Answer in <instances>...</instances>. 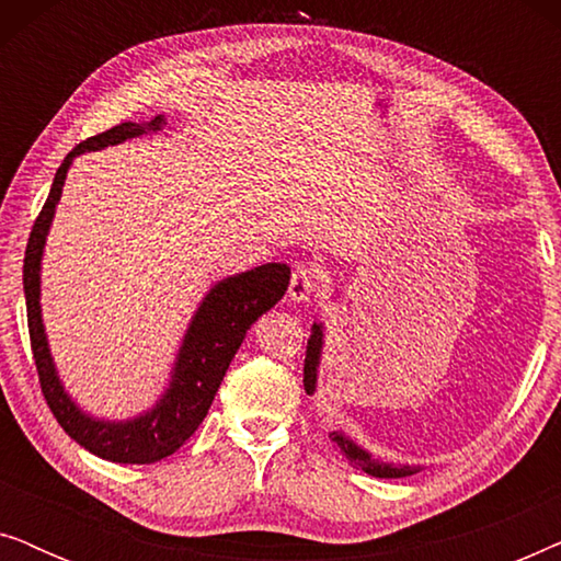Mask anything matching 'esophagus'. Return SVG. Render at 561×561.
<instances>
[{
  "instance_id": "34e87169",
  "label": "esophagus",
  "mask_w": 561,
  "mask_h": 561,
  "mask_svg": "<svg viewBox=\"0 0 561 561\" xmlns=\"http://www.w3.org/2000/svg\"><path fill=\"white\" fill-rule=\"evenodd\" d=\"M317 288H319V280H317V273H313V267L296 265L294 275H290V286H288L290 301H296V304L309 301Z\"/></svg>"
}]
</instances>
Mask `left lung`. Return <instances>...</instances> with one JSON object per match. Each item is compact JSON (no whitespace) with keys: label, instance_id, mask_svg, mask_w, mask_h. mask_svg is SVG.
<instances>
[{"label":"left lung","instance_id":"8db88e82","mask_svg":"<svg viewBox=\"0 0 561 561\" xmlns=\"http://www.w3.org/2000/svg\"><path fill=\"white\" fill-rule=\"evenodd\" d=\"M319 357H321V327L313 324V332L309 336V347H306V359H304V388H306V393H313V388H317ZM329 436H332L334 447L340 449L352 465L359 467V470L367 472V474H373V478H409V474L419 472V467H409V465L396 467V465L378 462V459H373L365 449H359L355 442H350L347 436H342L340 432H332Z\"/></svg>","mask_w":561,"mask_h":561}]
</instances>
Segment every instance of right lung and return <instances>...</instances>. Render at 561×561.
<instances>
[{
	"instance_id": "add662e5",
	"label": "right lung",
	"mask_w": 561,
	"mask_h": 561,
	"mask_svg": "<svg viewBox=\"0 0 561 561\" xmlns=\"http://www.w3.org/2000/svg\"><path fill=\"white\" fill-rule=\"evenodd\" d=\"M163 117H156L148 125L122 122L102 135L87 137L68 152L60 163L56 179H53L50 194L45 198L41 214H37L33 232H30L25 265H22V286H25L27 304V329L30 347H33L37 380L48 401L53 416L64 432L79 442L91 455L110 459L122 465H152L158 459L173 455L183 447V442L196 432L206 411L217 396L234 352L260 313L273 309L286 294L290 280V267L283 263H267L255 271H248L234 278L217 283L204 298L202 309L191 321L186 340H183L179 363L171 380V388L160 398L156 409L137 416L125 424H110V421H94L76 409L71 398L64 393L56 367H53L48 342H45L43 319H41V257L45 234H48L53 211L64 191L68 165L76 156L87 150H102L106 145H117L127 137L142 135L145 129H160Z\"/></svg>"
}]
</instances>
